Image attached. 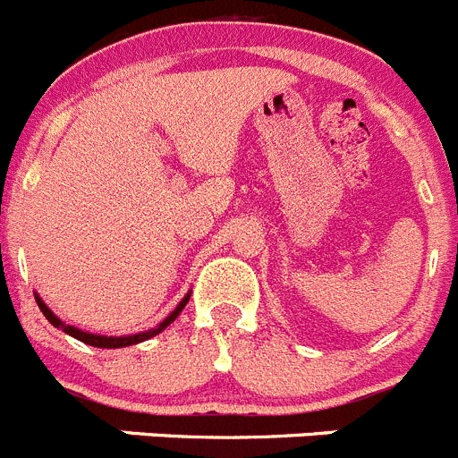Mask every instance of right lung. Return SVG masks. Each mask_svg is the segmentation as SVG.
Here are the masks:
<instances>
[{"instance_id":"add662e5","label":"right lung","mask_w":458,"mask_h":458,"mask_svg":"<svg viewBox=\"0 0 458 458\" xmlns=\"http://www.w3.org/2000/svg\"><path fill=\"white\" fill-rule=\"evenodd\" d=\"M189 296H191V292H189V294L184 296L182 301H180L178 308H175V310H173L171 315H168L166 319L162 321V324H157V327H155V328H150V331H146V333H137V335H121V337H114V335H96V333H86V331H81V328H77V327H70V324H64V321H61L59 317L55 315V312L49 310L47 303H45V301L40 299L38 294H36V303H38L40 312H43V315L47 317V321H49V324H52V327L61 328V331L68 333V335H72V337H75V340L84 342V344H90V347L121 349V347H130V344H139V342H143V340H150L152 335H157V333H162L164 328H166L168 324H171V321H175V317H178L180 312H182V308L187 306Z\"/></svg>"}]
</instances>
